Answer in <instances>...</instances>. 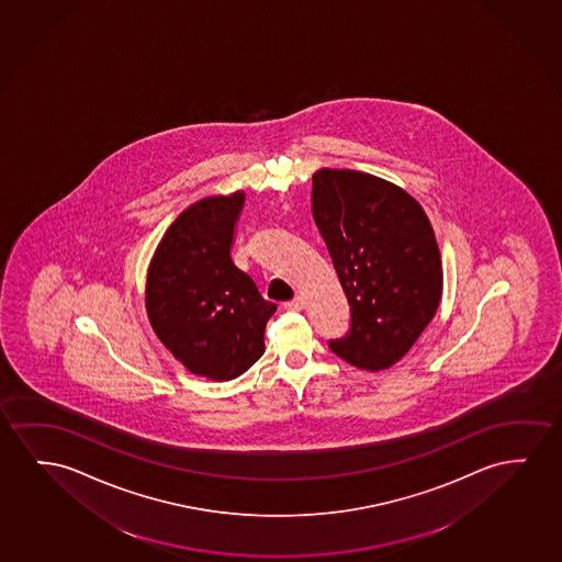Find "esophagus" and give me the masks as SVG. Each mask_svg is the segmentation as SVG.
Instances as JSON below:
<instances>
[{
  "label": "esophagus",
  "mask_w": 562,
  "mask_h": 562,
  "mask_svg": "<svg viewBox=\"0 0 562 562\" xmlns=\"http://www.w3.org/2000/svg\"><path fill=\"white\" fill-rule=\"evenodd\" d=\"M286 310H302L304 308V299L302 296H296L291 302H285Z\"/></svg>",
  "instance_id": "1"
}]
</instances>
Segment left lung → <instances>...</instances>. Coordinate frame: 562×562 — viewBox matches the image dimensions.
Instances as JSON below:
<instances>
[{
    "mask_svg": "<svg viewBox=\"0 0 562 562\" xmlns=\"http://www.w3.org/2000/svg\"><path fill=\"white\" fill-rule=\"evenodd\" d=\"M312 214L350 306V329L329 348L362 370L391 368L434 319L443 293L426 212L393 182L325 167L312 177Z\"/></svg>",
    "mask_w": 562,
    "mask_h": 562,
    "instance_id": "obj_1",
    "label": "left lung"
}]
</instances>
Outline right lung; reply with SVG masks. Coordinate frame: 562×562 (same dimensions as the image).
<instances>
[{"label": "right lung", "mask_w": 562, "mask_h": 562, "mask_svg": "<svg viewBox=\"0 0 562 562\" xmlns=\"http://www.w3.org/2000/svg\"><path fill=\"white\" fill-rule=\"evenodd\" d=\"M245 192L187 207L166 231L146 279V312L169 352L190 373L229 381L263 355V331L277 310L231 248Z\"/></svg>", "instance_id": "right-lung-1"}]
</instances>
